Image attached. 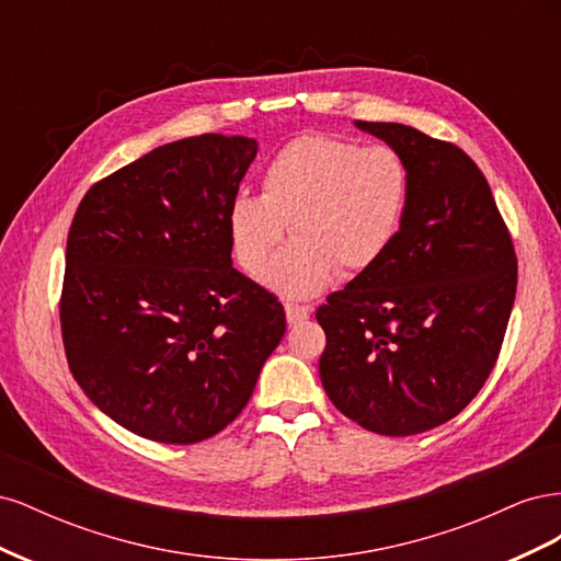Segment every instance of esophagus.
I'll use <instances>...</instances> for the list:
<instances>
[{"label":"esophagus","mask_w":561,"mask_h":561,"mask_svg":"<svg viewBox=\"0 0 561 561\" xmlns=\"http://www.w3.org/2000/svg\"><path fill=\"white\" fill-rule=\"evenodd\" d=\"M309 309L307 307H299V304H285V320H287V325H299V322H304V320H309Z\"/></svg>","instance_id":"1"}]
</instances>
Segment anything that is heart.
Listing matches in <instances>:
<instances>
[{"label": "heart", "instance_id": "b5f03b06", "mask_svg": "<svg viewBox=\"0 0 561 561\" xmlns=\"http://www.w3.org/2000/svg\"><path fill=\"white\" fill-rule=\"evenodd\" d=\"M410 175L396 149L311 135L283 147L266 165L262 194H239L229 233L239 264L260 274L290 219L297 236L264 271L271 290L309 299L325 290L339 264L379 262L402 227Z\"/></svg>", "mask_w": 561, "mask_h": 561}]
</instances>
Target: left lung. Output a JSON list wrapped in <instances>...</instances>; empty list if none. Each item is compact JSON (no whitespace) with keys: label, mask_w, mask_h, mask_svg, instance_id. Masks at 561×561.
Here are the masks:
<instances>
[{"label":"left lung","mask_w":561,"mask_h":561,"mask_svg":"<svg viewBox=\"0 0 561 561\" xmlns=\"http://www.w3.org/2000/svg\"><path fill=\"white\" fill-rule=\"evenodd\" d=\"M410 175L402 227L379 262L316 311L318 371L339 412L379 435L454 419L494 369L517 290L515 248L478 165L412 126L355 122Z\"/></svg>","instance_id":"1"}]
</instances>
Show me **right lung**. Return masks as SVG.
<instances>
[{"mask_svg":"<svg viewBox=\"0 0 561 561\" xmlns=\"http://www.w3.org/2000/svg\"><path fill=\"white\" fill-rule=\"evenodd\" d=\"M257 142L208 133L91 186L67 236L72 377L126 431L194 445L243 412L285 334L280 301L231 262L229 206Z\"/></svg>","mask_w":561,"mask_h":561,"instance_id":"add662e5","label":"right lung"}]
</instances>
